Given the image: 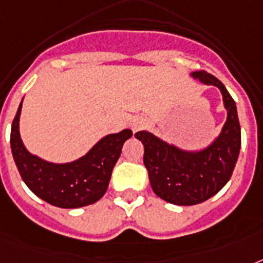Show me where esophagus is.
Instances as JSON below:
<instances>
[{"label": "esophagus", "mask_w": 263, "mask_h": 263, "mask_svg": "<svg viewBox=\"0 0 263 263\" xmlns=\"http://www.w3.org/2000/svg\"><path fill=\"white\" fill-rule=\"evenodd\" d=\"M146 125H147V120L144 119V117H140V116L135 117V119L131 121V129L134 132L140 131V129L146 127Z\"/></svg>", "instance_id": "34e87169"}]
</instances>
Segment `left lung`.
I'll use <instances>...</instances> for the list:
<instances>
[{
    "mask_svg": "<svg viewBox=\"0 0 263 263\" xmlns=\"http://www.w3.org/2000/svg\"><path fill=\"white\" fill-rule=\"evenodd\" d=\"M194 79L216 86L222 94L227 121L220 135L202 150H183L148 131L135 134L144 146L143 164L154 194L169 203L191 206L212 198L228 183L240 152V124L236 103L225 86L204 71L191 72Z\"/></svg>",
    "mask_w": 263,
    "mask_h": 263,
    "instance_id": "left-lung-1",
    "label": "left lung"
}]
</instances>
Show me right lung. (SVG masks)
I'll use <instances>...</instances> for the list:
<instances>
[{
    "instance_id": "right-lung-1",
    "label": "right lung",
    "mask_w": 263,
    "mask_h": 263,
    "mask_svg": "<svg viewBox=\"0 0 263 263\" xmlns=\"http://www.w3.org/2000/svg\"><path fill=\"white\" fill-rule=\"evenodd\" d=\"M22 106L23 101L12 123L10 148L27 187L45 202L63 209L83 208L101 199L106 192L123 144L132 136L131 129L103 136L86 156L72 162L54 164L31 154L23 143L18 131Z\"/></svg>"
}]
</instances>
